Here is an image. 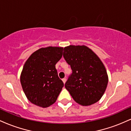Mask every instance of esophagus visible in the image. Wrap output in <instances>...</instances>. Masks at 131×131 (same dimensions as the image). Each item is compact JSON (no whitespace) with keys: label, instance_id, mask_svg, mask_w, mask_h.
<instances>
[{"label":"esophagus","instance_id":"obj_1","mask_svg":"<svg viewBox=\"0 0 131 131\" xmlns=\"http://www.w3.org/2000/svg\"><path fill=\"white\" fill-rule=\"evenodd\" d=\"M62 81H63V82L64 84H65L66 81H67V79H66V78H63V79H62Z\"/></svg>","mask_w":131,"mask_h":131}]
</instances>
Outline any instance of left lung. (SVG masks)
<instances>
[{"label": "left lung", "mask_w": 131, "mask_h": 131, "mask_svg": "<svg viewBox=\"0 0 131 131\" xmlns=\"http://www.w3.org/2000/svg\"><path fill=\"white\" fill-rule=\"evenodd\" d=\"M63 57L73 71L64 84L76 103L89 106L100 100L108 82L107 72L100 58L88 47L64 48Z\"/></svg>", "instance_id": "left-lung-1"}]
</instances>
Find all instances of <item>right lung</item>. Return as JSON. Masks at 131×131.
Returning <instances> with one entry per match:
<instances>
[{"label": "right lung", "mask_w": 131, "mask_h": 131, "mask_svg": "<svg viewBox=\"0 0 131 131\" xmlns=\"http://www.w3.org/2000/svg\"><path fill=\"white\" fill-rule=\"evenodd\" d=\"M63 50L61 47L40 48L24 64L21 84L27 99L33 104L47 108L56 102L64 85L55 68Z\"/></svg>", "instance_id": "1"}]
</instances>
